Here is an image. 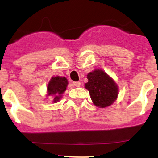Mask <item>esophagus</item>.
<instances>
[{"label": "esophagus", "instance_id": "1", "mask_svg": "<svg viewBox=\"0 0 158 158\" xmlns=\"http://www.w3.org/2000/svg\"><path fill=\"white\" fill-rule=\"evenodd\" d=\"M73 85L76 87H79L81 85L80 82H73Z\"/></svg>", "mask_w": 158, "mask_h": 158}]
</instances>
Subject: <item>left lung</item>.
<instances>
[{
	"mask_svg": "<svg viewBox=\"0 0 158 158\" xmlns=\"http://www.w3.org/2000/svg\"><path fill=\"white\" fill-rule=\"evenodd\" d=\"M88 82L85 88L88 89L91 99L95 106L106 108L116 100L118 94L117 84L102 69H95L87 75Z\"/></svg>",
	"mask_w": 158,
	"mask_h": 158,
	"instance_id": "8db88e82",
	"label": "left lung"
}]
</instances>
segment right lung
<instances>
[{
	"label": "right lung",
	"mask_w": 158,
	"mask_h": 158,
	"mask_svg": "<svg viewBox=\"0 0 158 158\" xmlns=\"http://www.w3.org/2000/svg\"><path fill=\"white\" fill-rule=\"evenodd\" d=\"M68 80L66 77L55 76L51 78L47 85V95H54V102L60 101L62 95L66 90Z\"/></svg>",
	"instance_id": "add662e5"
}]
</instances>
